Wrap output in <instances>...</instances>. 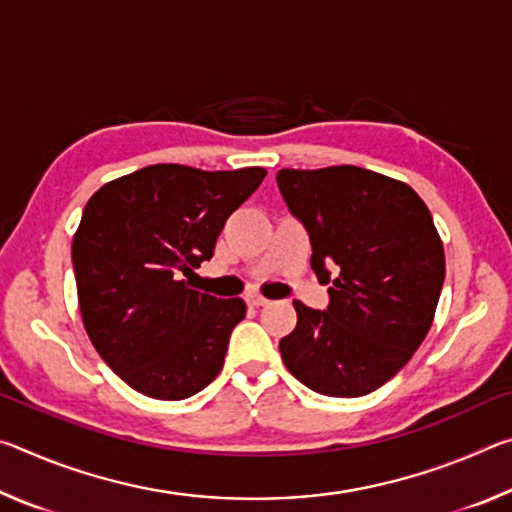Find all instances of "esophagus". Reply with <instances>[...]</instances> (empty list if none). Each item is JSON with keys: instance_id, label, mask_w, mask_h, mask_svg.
Listing matches in <instances>:
<instances>
[{"instance_id": "34e87169", "label": "esophagus", "mask_w": 512, "mask_h": 512, "mask_svg": "<svg viewBox=\"0 0 512 512\" xmlns=\"http://www.w3.org/2000/svg\"><path fill=\"white\" fill-rule=\"evenodd\" d=\"M248 305L250 307H266L268 300L264 296H248Z\"/></svg>"}]
</instances>
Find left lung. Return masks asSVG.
Returning <instances> with one entry per match:
<instances>
[{"mask_svg": "<svg viewBox=\"0 0 512 512\" xmlns=\"http://www.w3.org/2000/svg\"><path fill=\"white\" fill-rule=\"evenodd\" d=\"M277 185L305 223L327 311L293 300L284 366L329 397H359L395 377L427 336L445 280L429 207L402 180L339 164L280 169Z\"/></svg>", "mask_w": 512, "mask_h": 512, "instance_id": "1", "label": "left lung"}]
</instances>
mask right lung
<instances>
[{
    "label": "right lung",
    "instance_id": "add662e5",
    "mask_svg": "<svg viewBox=\"0 0 512 512\" xmlns=\"http://www.w3.org/2000/svg\"><path fill=\"white\" fill-rule=\"evenodd\" d=\"M262 167L203 171L151 164L110 180L85 205L72 241L83 327L110 370L153 400H185L223 368L241 298L189 289Z\"/></svg>",
    "mask_w": 512,
    "mask_h": 512
}]
</instances>
